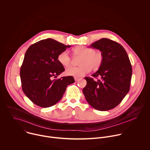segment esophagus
<instances>
[{"instance_id":"1","label":"esophagus","mask_w":150,"mask_h":150,"mask_svg":"<svg viewBox=\"0 0 150 150\" xmlns=\"http://www.w3.org/2000/svg\"><path fill=\"white\" fill-rule=\"evenodd\" d=\"M74 79H75V81H78L79 80L81 79V78H77V77H75Z\"/></svg>"}]
</instances>
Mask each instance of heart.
I'll list each match as a JSON object with an SVG mask.
<instances>
[{"label": "heart", "mask_w": 150, "mask_h": 150, "mask_svg": "<svg viewBox=\"0 0 150 150\" xmlns=\"http://www.w3.org/2000/svg\"><path fill=\"white\" fill-rule=\"evenodd\" d=\"M75 56L81 57L79 67H69L65 70L67 75L75 77H81L89 72L91 69L97 71L101 67L104 56L100 51H94L92 48L77 46L73 49ZM58 62L64 67H68L71 64V59L67 51L60 52L58 56Z\"/></svg>", "instance_id": "heart-1"}]
</instances>
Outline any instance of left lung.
<instances>
[{"mask_svg":"<svg viewBox=\"0 0 150 150\" xmlns=\"http://www.w3.org/2000/svg\"><path fill=\"white\" fill-rule=\"evenodd\" d=\"M99 49L103 56V63L93 77H85L86 85L83 89L86 100L93 108L108 111L116 107L129 91L132 67L125 49L118 43L102 38L90 45Z\"/></svg>","mask_w":150,"mask_h":150,"instance_id":"8db88e82","label":"left lung"}]
</instances>
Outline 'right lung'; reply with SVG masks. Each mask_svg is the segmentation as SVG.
Wrapping results in <instances>:
<instances>
[{"label": "right lung", "mask_w": 150, "mask_h": 150, "mask_svg": "<svg viewBox=\"0 0 150 150\" xmlns=\"http://www.w3.org/2000/svg\"><path fill=\"white\" fill-rule=\"evenodd\" d=\"M71 46L48 38L27 49L20 71L22 87L36 105L43 108L54 105L61 100L67 86L75 82L72 76L53 79L65 71L58 61L59 54Z\"/></svg>", "instance_id": "right-lung-1"}]
</instances>
